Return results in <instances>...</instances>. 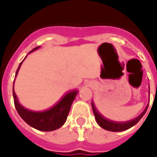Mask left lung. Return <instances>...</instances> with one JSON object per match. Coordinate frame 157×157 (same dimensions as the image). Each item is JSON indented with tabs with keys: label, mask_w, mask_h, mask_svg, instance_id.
Masks as SVG:
<instances>
[{
	"label": "left lung",
	"mask_w": 157,
	"mask_h": 157,
	"mask_svg": "<svg viewBox=\"0 0 157 157\" xmlns=\"http://www.w3.org/2000/svg\"><path fill=\"white\" fill-rule=\"evenodd\" d=\"M149 104L147 105V106L145 109V110L139 115L137 118H134V119L131 120V121H125V122H115V121H111V120L107 119L105 117L102 116L101 114H99V112H98L96 111V109H95L94 105H93V102H92V108H93V114H94V116L96 118V121H97L98 124H99L100 127H102L104 129L107 130V131H114V132H118V131H125V130L129 129L130 128L133 127L134 125H135L140 119H141L142 117L144 115V114L146 113L147 108H148Z\"/></svg>",
	"instance_id": "1"
}]
</instances>
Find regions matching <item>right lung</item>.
<instances>
[{
	"instance_id": "1",
	"label": "right lung",
	"mask_w": 157,
	"mask_h": 157,
	"mask_svg": "<svg viewBox=\"0 0 157 157\" xmlns=\"http://www.w3.org/2000/svg\"><path fill=\"white\" fill-rule=\"evenodd\" d=\"M39 46L33 48V51L39 48ZM29 52V53H30ZM24 58V59H25ZM23 62V61H22ZM22 62L19 65L16 72V76L21 66ZM15 76V77H16ZM77 91H71L67 93L64 97L53 108L44 112H33L28 110L20 105L16 96L15 92L13 89V96L15 108L20 116L31 127L42 131H51L61 128L66 121L67 117L71 109V105L77 96Z\"/></svg>"
}]
</instances>
